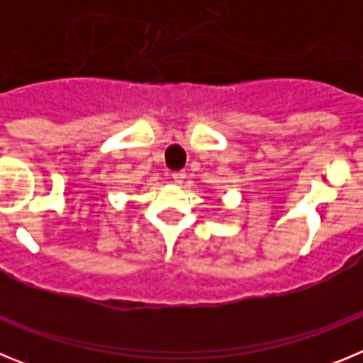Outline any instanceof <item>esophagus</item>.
I'll return each mask as SVG.
<instances>
[{"label": "esophagus", "mask_w": 363, "mask_h": 363, "mask_svg": "<svg viewBox=\"0 0 363 363\" xmlns=\"http://www.w3.org/2000/svg\"><path fill=\"white\" fill-rule=\"evenodd\" d=\"M171 176H172V179H174L176 184H182L187 174H185V171H174Z\"/></svg>", "instance_id": "34e87169"}]
</instances>
